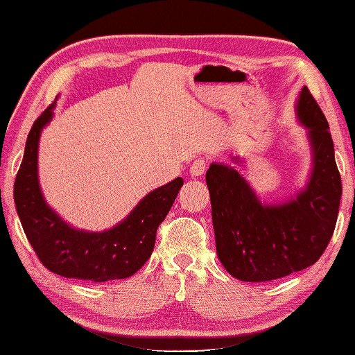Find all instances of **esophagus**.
I'll return each instance as SVG.
<instances>
[{
    "label": "esophagus",
    "instance_id": "esophagus-1",
    "mask_svg": "<svg viewBox=\"0 0 355 355\" xmlns=\"http://www.w3.org/2000/svg\"><path fill=\"white\" fill-rule=\"evenodd\" d=\"M205 168H207V159L204 156H198L193 162H191V167H189L191 177H200L202 173L205 172Z\"/></svg>",
    "mask_w": 355,
    "mask_h": 355
}]
</instances>
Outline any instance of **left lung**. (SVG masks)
Returning a JSON list of instances; mask_svg holds the SVG:
<instances>
[{
    "label": "left lung",
    "mask_w": 355,
    "mask_h": 355,
    "mask_svg": "<svg viewBox=\"0 0 355 355\" xmlns=\"http://www.w3.org/2000/svg\"><path fill=\"white\" fill-rule=\"evenodd\" d=\"M297 112L309 129L314 167L294 200L262 205L234 167L207 171L216 252L237 279L262 283L300 272L319 261L334 235L343 188L329 123L306 87Z\"/></svg>",
    "instance_id": "1"
}]
</instances>
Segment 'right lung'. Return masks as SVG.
<instances>
[{
    "mask_svg": "<svg viewBox=\"0 0 355 355\" xmlns=\"http://www.w3.org/2000/svg\"><path fill=\"white\" fill-rule=\"evenodd\" d=\"M50 104L28 134L25 155L14 183V202L21 227L42 266L60 277L82 281L132 277L148 261L156 230L177 199L183 180L151 191L125 221L105 232H82L67 226L47 207L37 182V142L52 118Z\"/></svg>",
    "mask_w": 355,
    "mask_h": 355,
    "instance_id": "obj_1",
    "label": "right lung"
}]
</instances>
